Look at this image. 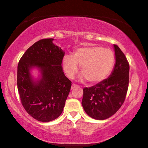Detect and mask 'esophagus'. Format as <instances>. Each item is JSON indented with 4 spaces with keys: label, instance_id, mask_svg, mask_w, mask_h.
<instances>
[{
    "label": "esophagus",
    "instance_id": "34e87169",
    "mask_svg": "<svg viewBox=\"0 0 148 148\" xmlns=\"http://www.w3.org/2000/svg\"><path fill=\"white\" fill-rule=\"evenodd\" d=\"M78 87V86H77L76 84H72L71 89H75V88H76V87Z\"/></svg>",
    "mask_w": 148,
    "mask_h": 148
}]
</instances>
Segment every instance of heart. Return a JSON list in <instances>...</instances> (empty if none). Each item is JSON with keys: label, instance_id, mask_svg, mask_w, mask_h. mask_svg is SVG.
<instances>
[{"label": "heart", "instance_id": "1", "mask_svg": "<svg viewBox=\"0 0 148 148\" xmlns=\"http://www.w3.org/2000/svg\"><path fill=\"white\" fill-rule=\"evenodd\" d=\"M115 62L116 57L111 49L95 46L79 47L72 56H64L61 61L67 77L73 78L80 66L79 80H88L91 84H99L106 79L113 71Z\"/></svg>", "mask_w": 148, "mask_h": 148}]
</instances>
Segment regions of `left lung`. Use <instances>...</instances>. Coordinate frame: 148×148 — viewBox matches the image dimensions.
Wrapping results in <instances>:
<instances>
[{"instance_id": "obj_1", "label": "left lung", "mask_w": 148, "mask_h": 148, "mask_svg": "<svg viewBox=\"0 0 148 148\" xmlns=\"http://www.w3.org/2000/svg\"><path fill=\"white\" fill-rule=\"evenodd\" d=\"M116 62L110 76L101 83L85 87L82 104L91 118L104 120L116 113L123 104L129 87V64L117 45H114Z\"/></svg>"}]
</instances>
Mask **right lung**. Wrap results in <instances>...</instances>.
<instances>
[{"label":"right lung","mask_w":148,"mask_h":148,"mask_svg":"<svg viewBox=\"0 0 148 148\" xmlns=\"http://www.w3.org/2000/svg\"><path fill=\"white\" fill-rule=\"evenodd\" d=\"M53 40L35 42L17 66V89L22 105L30 116L42 122L53 121L61 114L72 85L61 66L64 51ZM34 69L39 72L38 78L32 76Z\"/></svg>","instance_id":"obj_1"}]
</instances>
